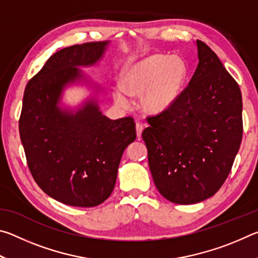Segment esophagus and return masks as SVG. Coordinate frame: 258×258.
<instances>
[{"mask_svg": "<svg viewBox=\"0 0 258 258\" xmlns=\"http://www.w3.org/2000/svg\"><path fill=\"white\" fill-rule=\"evenodd\" d=\"M135 128H137V135H138V138H141V134H142V131H143V125H142V123H140V121H138L137 125H135Z\"/></svg>", "mask_w": 258, "mask_h": 258, "instance_id": "esophagus-1", "label": "esophagus"}]
</instances>
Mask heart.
Here are the masks:
<instances>
[{
  "label": "heart",
  "mask_w": 258,
  "mask_h": 258,
  "mask_svg": "<svg viewBox=\"0 0 258 258\" xmlns=\"http://www.w3.org/2000/svg\"><path fill=\"white\" fill-rule=\"evenodd\" d=\"M186 77V66L178 56L149 55L130 66L123 76V87L113 90V99L121 107L128 106V97L142 98V107L158 113L175 101Z\"/></svg>",
  "instance_id": "b5f03b06"
}]
</instances>
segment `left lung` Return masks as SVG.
Returning <instances> with one entry per match:
<instances>
[{"mask_svg":"<svg viewBox=\"0 0 258 258\" xmlns=\"http://www.w3.org/2000/svg\"><path fill=\"white\" fill-rule=\"evenodd\" d=\"M199 63L175 101L147 118L142 132L160 195L178 205L200 203L223 185L242 139L238 83L215 52L197 40Z\"/></svg>","mask_w":258,"mask_h":258,"instance_id":"left-lung-1","label":"left lung"}]
</instances>
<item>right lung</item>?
<instances>
[{"mask_svg":"<svg viewBox=\"0 0 258 258\" xmlns=\"http://www.w3.org/2000/svg\"><path fill=\"white\" fill-rule=\"evenodd\" d=\"M106 42L55 52L24 93L19 133L35 182L69 206L94 207L111 195L123 152L137 138L132 117L109 119L89 100L76 112L58 107L63 87L83 78L81 66L103 55Z\"/></svg>","mask_w":258,"mask_h":258,"instance_id":"add662e5","label":"right lung"}]
</instances>
